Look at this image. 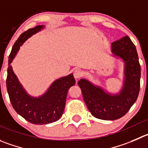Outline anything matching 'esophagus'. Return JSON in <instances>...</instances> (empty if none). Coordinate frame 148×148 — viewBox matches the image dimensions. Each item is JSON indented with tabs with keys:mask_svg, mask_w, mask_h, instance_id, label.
Wrapping results in <instances>:
<instances>
[{
	"mask_svg": "<svg viewBox=\"0 0 148 148\" xmlns=\"http://www.w3.org/2000/svg\"><path fill=\"white\" fill-rule=\"evenodd\" d=\"M73 75L75 79H79L83 76V72L81 70H75L73 73Z\"/></svg>",
	"mask_w": 148,
	"mask_h": 148,
	"instance_id": "34e87169",
	"label": "esophagus"
}]
</instances>
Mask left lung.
I'll return each mask as SVG.
<instances>
[{"label":"left lung","instance_id":"8db88e82","mask_svg":"<svg viewBox=\"0 0 148 148\" xmlns=\"http://www.w3.org/2000/svg\"><path fill=\"white\" fill-rule=\"evenodd\" d=\"M111 52L124 63L123 84L119 93L108 92L84 78L78 83L91 115L106 121L120 119L129 110L139 95L141 76L138 54L129 37L125 36L112 43Z\"/></svg>","mask_w":148,"mask_h":148}]
</instances>
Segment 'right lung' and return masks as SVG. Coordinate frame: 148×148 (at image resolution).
<instances>
[{
  "label": "right lung",
  "mask_w": 148,
  "mask_h": 148,
  "mask_svg": "<svg viewBox=\"0 0 148 148\" xmlns=\"http://www.w3.org/2000/svg\"><path fill=\"white\" fill-rule=\"evenodd\" d=\"M44 27V25H38L29 29L15 42L8 57L6 79L7 91L15 111L27 121L40 125L53 123L61 118L65 107L67 91L75 84V78L71 73L55 80L44 94L37 97L28 94L14 73L11 64L20 46Z\"/></svg>",
  "instance_id": "obj_1"
}]
</instances>
